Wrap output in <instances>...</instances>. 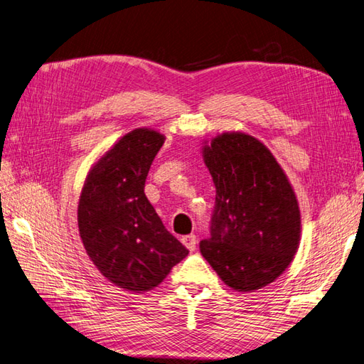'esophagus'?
Returning a JSON list of instances; mask_svg holds the SVG:
<instances>
[{
  "instance_id": "34e87169",
  "label": "esophagus",
  "mask_w": 364,
  "mask_h": 364,
  "mask_svg": "<svg viewBox=\"0 0 364 364\" xmlns=\"http://www.w3.org/2000/svg\"><path fill=\"white\" fill-rule=\"evenodd\" d=\"M182 243H183V246L188 249V250H194L196 249V243H197V238H196V235L194 234H191V235H185L183 238H182Z\"/></svg>"
}]
</instances>
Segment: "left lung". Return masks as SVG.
Returning a JSON list of instances; mask_svg holds the SVG:
<instances>
[{
  "label": "left lung",
  "instance_id": "left-lung-1",
  "mask_svg": "<svg viewBox=\"0 0 364 364\" xmlns=\"http://www.w3.org/2000/svg\"><path fill=\"white\" fill-rule=\"evenodd\" d=\"M215 185L211 237L203 258L237 291L266 287L290 266L301 240V211L289 178L270 150L243 132L203 147Z\"/></svg>",
  "mask_w": 364,
  "mask_h": 364
}]
</instances>
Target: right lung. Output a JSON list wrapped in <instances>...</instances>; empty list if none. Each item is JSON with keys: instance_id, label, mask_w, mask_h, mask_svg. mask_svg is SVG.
<instances>
[{"instance_id": "right-lung-1", "label": "right lung", "mask_w": 364, "mask_h": 364, "mask_svg": "<svg viewBox=\"0 0 364 364\" xmlns=\"http://www.w3.org/2000/svg\"><path fill=\"white\" fill-rule=\"evenodd\" d=\"M159 132H129L87 173L77 209L87 257L117 287L141 293L165 279L186 255L144 194L150 165L164 144Z\"/></svg>"}]
</instances>
